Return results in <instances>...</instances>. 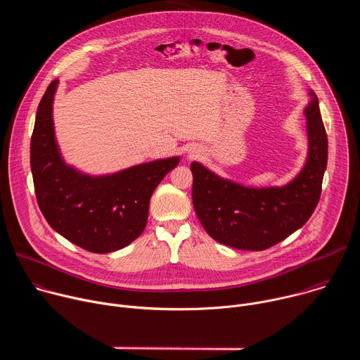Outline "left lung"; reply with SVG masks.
Listing matches in <instances>:
<instances>
[{
    "label": "left lung",
    "mask_w": 360,
    "mask_h": 360,
    "mask_svg": "<svg viewBox=\"0 0 360 360\" xmlns=\"http://www.w3.org/2000/svg\"><path fill=\"white\" fill-rule=\"evenodd\" d=\"M304 108L309 153L303 169L285 186L248 188L219 178L198 162L193 175L192 202L202 226L222 245L243 249H268L302 228L314 214L322 192L328 164V135L319 101Z\"/></svg>",
    "instance_id": "obj_1"
}]
</instances>
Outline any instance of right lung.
Returning <instances> with one entry per match:
<instances>
[{"mask_svg": "<svg viewBox=\"0 0 360 360\" xmlns=\"http://www.w3.org/2000/svg\"><path fill=\"white\" fill-rule=\"evenodd\" d=\"M58 79L39 101L31 136V171L38 207L49 226L77 246L108 253L125 248L145 229L149 199L179 158L89 176L65 165L58 150L53 102Z\"/></svg>", "mask_w": 360, "mask_h": 360, "instance_id": "right-lung-1", "label": "right lung"}]
</instances>
